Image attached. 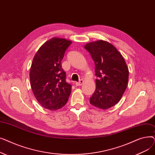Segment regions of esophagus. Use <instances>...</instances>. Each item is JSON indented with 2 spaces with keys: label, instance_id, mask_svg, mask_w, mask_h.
Wrapping results in <instances>:
<instances>
[{
  "label": "esophagus",
  "instance_id": "esophagus-1",
  "mask_svg": "<svg viewBox=\"0 0 155 155\" xmlns=\"http://www.w3.org/2000/svg\"><path fill=\"white\" fill-rule=\"evenodd\" d=\"M84 81L83 80H80V81L78 82H76L75 83V85H77V86H80V85H82L83 84H84Z\"/></svg>",
  "mask_w": 155,
  "mask_h": 155
}]
</instances>
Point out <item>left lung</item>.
<instances>
[{"instance_id": "1", "label": "left lung", "mask_w": 155, "mask_h": 155, "mask_svg": "<svg viewBox=\"0 0 155 155\" xmlns=\"http://www.w3.org/2000/svg\"><path fill=\"white\" fill-rule=\"evenodd\" d=\"M85 48L95 63L96 88L90 103L101 109L115 105L125 92L129 70L123 56L112 44L103 40L87 43Z\"/></svg>"}]
</instances>
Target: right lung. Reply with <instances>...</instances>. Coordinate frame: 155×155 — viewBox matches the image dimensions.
<instances>
[{"instance_id": "1", "label": "right lung", "mask_w": 155, "mask_h": 155, "mask_svg": "<svg viewBox=\"0 0 155 155\" xmlns=\"http://www.w3.org/2000/svg\"><path fill=\"white\" fill-rule=\"evenodd\" d=\"M71 44V41L53 38L39 48L32 60L29 75L32 91L41 105L48 110L62 108L70 95L71 85L66 82L61 60Z\"/></svg>"}]
</instances>
